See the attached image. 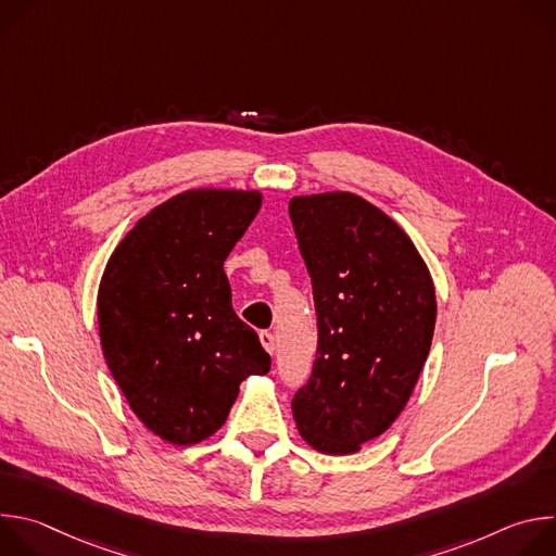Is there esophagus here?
<instances>
[{
    "label": "esophagus",
    "instance_id": "34e87169",
    "mask_svg": "<svg viewBox=\"0 0 556 556\" xmlns=\"http://www.w3.org/2000/svg\"><path fill=\"white\" fill-rule=\"evenodd\" d=\"M260 341H262V345H264V350L268 352V354H275V350H277V345H275V337L270 334V332H260Z\"/></svg>",
    "mask_w": 556,
    "mask_h": 556
}]
</instances>
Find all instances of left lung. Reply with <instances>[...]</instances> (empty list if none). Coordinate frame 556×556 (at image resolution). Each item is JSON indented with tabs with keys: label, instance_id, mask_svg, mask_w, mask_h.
Segmentation results:
<instances>
[{
	"label": "left lung",
	"instance_id": "1",
	"mask_svg": "<svg viewBox=\"0 0 556 556\" xmlns=\"http://www.w3.org/2000/svg\"><path fill=\"white\" fill-rule=\"evenodd\" d=\"M316 307V361L294 393L301 438L350 455L401 416L435 328V288L409 235L348 191L288 204Z\"/></svg>",
	"mask_w": 556,
	"mask_h": 556
}]
</instances>
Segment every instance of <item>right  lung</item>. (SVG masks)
<instances>
[{"instance_id":"right-lung-1","label":"right lung","mask_w":556,"mask_h":556,"mask_svg":"<svg viewBox=\"0 0 556 556\" xmlns=\"http://www.w3.org/2000/svg\"><path fill=\"white\" fill-rule=\"evenodd\" d=\"M260 206V191H185L136 222L101 277L108 367L138 420L176 446L213 435L240 382L270 369L257 332L230 305L224 275Z\"/></svg>"}]
</instances>
